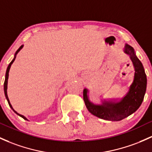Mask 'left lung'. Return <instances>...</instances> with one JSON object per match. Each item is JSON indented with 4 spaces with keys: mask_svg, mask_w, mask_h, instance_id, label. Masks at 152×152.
<instances>
[{
    "mask_svg": "<svg viewBox=\"0 0 152 152\" xmlns=\"http://www.w3.org/2000/svg\"><path fill=\"white\" fill-rule=\"evenodd\" d=\"M124 52L130 56L135 69L134 79L125 96L121 99L102 100V104H95L89 100L88 90H83V100L88 110L93 115L109 121H120L134 113L141 105L146 91V79L144 68L133 48L125 44Z\"/></svg>",
    "mask_w": 152,
    "mask_h": 152,
    "instance_id": "8db88e82",
    "label": "left lung"
}]
</instances>
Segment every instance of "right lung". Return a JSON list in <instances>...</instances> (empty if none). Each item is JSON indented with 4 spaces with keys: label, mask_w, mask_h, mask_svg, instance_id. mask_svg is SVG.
Listing matches in <instances>:
<instances>
[{
    "label": "right lung",
    "mask_w": 152,
    "mask_h": 152,
    "mask_svg": "<svg viewBox=\"0 0 152 152\" xmlns=\"http://www.w3.org/2000/svg\"><path fill=\"white\" fill-rule=\"evenodd\" d=\"M23 46H24L23 45H21V46L19 47V49H18V50H17V51H16L15 54H14V58H13V60H12V61H11V62H10V64H9V66H8V67H7V69H6V76H5V81H4V94H5V96H6V99H7V101H8V103H9V107H11V109H12V110L14 111V112H15V113L17 114V115H19V116H20L21 117H22V118L24 119V120H27V118H26L25 117H24V116L22 115H20V114H19V113H17V112H16V111L14 110V109H13L12 106H11V103H10V102H9V97H8V95H7V88H8V86H8V79H9V70H10V68H11V64H12L13 62H14V60H15V58H16V56H17V54L18 53H19V50H20L21 49H22V48H23Z\"/></svg>",
    "instance_id": "add662e5"
}]
</instances>
